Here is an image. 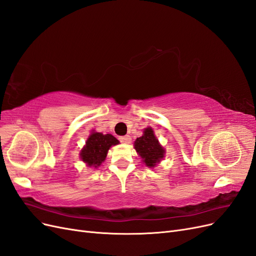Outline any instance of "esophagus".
<instances>
[{"mask_svg": "<svg viewBox=\"0 0 256 256\" xmlns=\"http://www.w3.org/2000/svg\"><path fill=\"white\" fill-rule=\"evenodd\" d=\"M120 141L122 143L128 144V143H130V141H131V138H130L129 136H120Z\"/></svg>", "mask_w": 256, "mask_h": 256, "instance_id": "obj_1", "label": "esophagus"}]
</instances>
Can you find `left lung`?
<instances>
[{
  "instance_id": "obj_1",
  "label": "left lung",
  "mask_w": 256,
  "mask_h": 256,
  "mask_svg": "<svg viewBox=\"0 0 256 256\" xmlns=\"http://www.w3.org/2000/svg\"><path fill=\"white\" fill-rule=\"evenodd\" d=\"M134 148L146 166L148 168L156 166L166 154V150L160 145L150 127L145 128L143 136L134 141Z\"/></svg>"
}]
</instances>
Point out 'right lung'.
<instances>
[{
	"instance_id": "1",
	"label": "right lung",
	"mask_w": 256,
	"mask_h": 256,
	"mask_svg": "<svg viewBox=\"0 0 256 256\" xmlns=\"http://www.w3.org/2000/svg\"><path fill=\"white\" fill-rule=\"evenodd\" d=\"M120 142L112 134H102V132H92L85 142V146L80 152V158L90 168H98L106 160L108 150L113 145Z\"/></svg>"
}]
</instances>
